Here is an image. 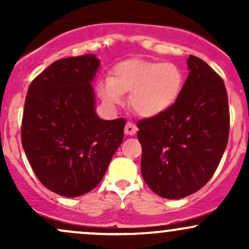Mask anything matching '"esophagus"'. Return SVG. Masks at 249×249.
<instances>
[{
    "label": "esophagus",
    "instance_id": "esophagus-1",
    "mask_svg": "<svg viewBox=\"0 0 249 249\" xmlns=\"http://www.w3.org/2000/svg\"><path fill=\"white\" fill-rule=\"evenodd\" d=\"M137 126L134 124H132V123L127 122L126 125H125V128H124V132L125 134H127V136H134V134L137 133Z\"/></svg>",
    "mask_w": 249,
    "mask_h": 249
}]
</instances>
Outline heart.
Here are the masks:
<instances>
[{"mask_svg":"<svg viewBox=\"0 0 249 249\" xmlns=\"http://www.w3.org/2000/svg\"><path fill=\"white\" fill-rule=\"evenodd\" d=\"M182 85L184 73L174 63L130 59L116 65L111 78L99 84L98 93L113 107L124 102V93L131 92L133 110L144 118H154L173 107Z\"/></svg>","mask_w":249,"mask_h":249,"instance_id":"b5f03b06","label":"heart"}]
</instances>
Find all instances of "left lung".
<instances>
[{
  "label": "left lung",
  "instance_id": "left-lung-1",
  "mask_svg": "<svg viewBox=\"0 0 249 249\" xmlns=\"http://www.w3.org/2000/svg\"><path fill=\"white\" fill-rule=\"evenodd\" d=\"M188 76L171 110L138 122L142 176L154 193L181 199L207 184L230 133L224 81L206 62L190 55Z\"/></svg>",
  "mask_w": 249,
  "mask_h": 249
}]
</instances>
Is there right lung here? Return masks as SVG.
<instances>
[{
    "mask_svg": "<svg viewBox=\"0 0 249 249\" xmlns=\"http://www.w3.org/2000/svg\"><path fill=\"white\" fill-rule=\"evenodd\" d=\"M101 67L93 53L53 62L30 84L22 145L48 190L75 198L93 190L124 138L126 121L96 112L92 82Z\"/></svg>",
    "mask_w": 249,
    "mask_h": 249,
    "instance_id": "obj_1",
    "label": "right lung"
}]
</instances>
